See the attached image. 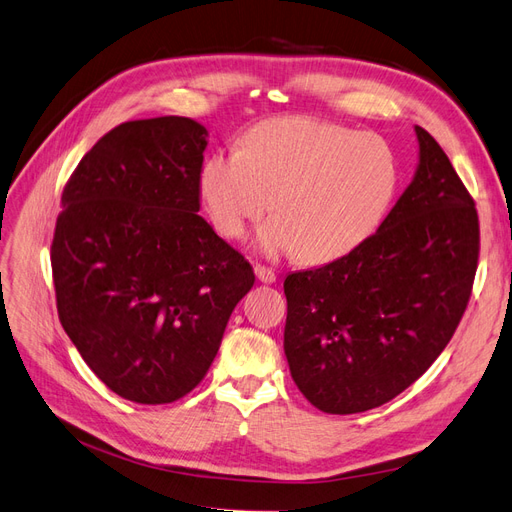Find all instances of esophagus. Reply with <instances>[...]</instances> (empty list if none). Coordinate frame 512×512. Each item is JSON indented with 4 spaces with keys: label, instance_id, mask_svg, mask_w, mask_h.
<instances>
[{
    "label": "esophagus",
    "instance_id": "1",
    "mask_svg": "<svg viewBox=\"0 0 512 512\" xmlns=\"http://www.w3.org/2000/svg\"><path fill=\"white\" fill-rule=\"evenodd\" d=\"M254 273H256V277H258V282H262V284H275V280H277L275 271L269 269V267H265V265H256V267H254Z\"/></svg>",
    "mask_w": 512,
    "mask_h": 512
}]
</instances>
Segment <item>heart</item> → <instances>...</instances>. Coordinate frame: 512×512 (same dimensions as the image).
Returning <instances> with one entry per match:
<instances>
[{"label": "heart", "mask_w": 512, "mask_h": 512, "mask_svg": "<svg viewBox=\"0 0 512 512\" xmlns=\"http://www.w3.org/2000/svg\"><path fill=\"white\" fill-rule=\"evenodd\" d=\"M399 181V158L382 136L280 117L247 132L241 151L211 156L200 168L198 190L220 235L241 237L247 222L273 205L275 218L256 230L258 250L299 252L303 262L324 265L374 235Z\"/></svg>", "instance_id": "obj_1"}]
</instances>
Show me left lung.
<instances>
[{"mask_svg": "<svg viewBox=\"0 0 512 512\" xmlns=\"http://www.w3.org/2000/svg\"><path fill=\"white\" fill-rule=\"evenodd\" d=\"M414 132V177L376 235L284 282L290 376L327 414L365 412L406 391L451 342L470 301L474 200L436 138Z\"/></svg>", "mask_w": 512, "mask_h": 512, "instance_id": "obj_1", "label": "left lung"}]
</instances>
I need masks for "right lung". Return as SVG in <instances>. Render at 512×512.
<instances>
[{"instance_id": "obj_1", "label": "right lung", "mask_w": 512, "mask_h": 512, "mask_svg": "<svg viewBox=\"0 0 512 512\" xmlns=\"http://www.w3.org/2000/svg\"><path fill=\"white\" fill-rule=\"evenodd\" d=\"M207 128L126 121L76 166L51 265L61 327L123 399L170 404L205 378L254 271L200 218Z\"/></svg>"}]
</instances>
